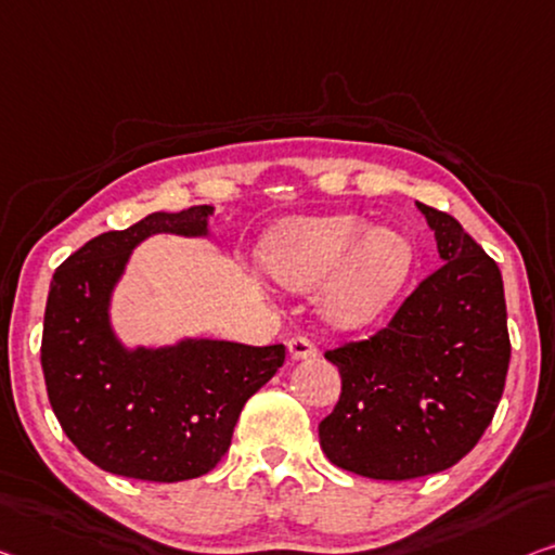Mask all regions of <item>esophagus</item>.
I'll return each mask as SVG.
<instances>
[{"label":"esophagus","mask_w":555,"mask_h":555,"mask_svg":"<svg viewBox=\"0 0 555 555\" xmlns=\"http://www.w3.org/2000/svg\"><path fill=\"white\" fill-rule=\"evenodd\" d=\"M288 357H292L294 361L313 359L317 357V346L311 344V338L294 336V338H288Z\"/></svg>","instance_id":"1"}]
</instances>
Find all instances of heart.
I'll use <instances>...</instances> for the list:
<instances>
[{"mask_svg": "<svg viewBox=\"0 0 555 555\" xmlns=\"http://www.w3.org/2000/svg\"><path fill=\"white\" fill-rule=\"evenodd\" d=\"M267 274L292 292L328 280L319 299L328 326L359 331L378 321L406 284L416 251L401 231L359 217L288 219L261 246Z\"/></svg>", "mask_w": 555, "mask_h": 555, "instance_id": "1", "label": "heart"}]
</instances>
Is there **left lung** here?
Listing matches in <instances>:
<instances>
[{"label": "left lung", "mask_w": 555, "mask_h": 555, "mask_svg": "<svg viewBox=\"0 0 555 555\" xmlns=\"http://www.w3.org/2000/svg\"><path fill=\"white\" fill-rule=\"evenodd\" d=\"M416 206L443 263L374 336L324 353L341 396L319 424L321 449L376 481L431 476L466 456L493 421L511 361L495 261L451 214Z\"/></svg>", "instance_id": "left-lung-1"}]
</instances>
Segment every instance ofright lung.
Masks as SVG:
<instances>
[{
	"mask_svg": "<svg viewBox=\"0 0 555 555\" xmlns=\"http://www.w3.org/2000/svg\"><path fill=\"white\" fill-rule=\"evenodd\" d=\"M211 206L156 211L106 231L54 271L41 334V371L69 441L109 474L173 483L204 476L229 451L244 403L276 374L284 344L186 338L124 349L109 299L129 254L152 234L204 236Z\"/></svg>",
	"mask_w": 555,
	"mask_h": 555,
	"instance_id": "obj_1",
	"label": "right lung"
}]
</instances>
